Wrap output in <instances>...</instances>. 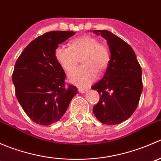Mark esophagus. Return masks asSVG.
<instances>
[{
	"label": "esophagus",
	"instance_id": "1",
	"mask_svg": "<svg viewBox=\"0 0 161 161\" xmlns=\"http://www.w3.org/2000/svg\"><path fill=\"white\" fill-rule=\"evenodd\" d=\"M89 90V89H83V88H79V91L80 92H86Z\"/></svg>",
	"mask_w": 161,
	"mask_h": 161
}]
</instances>
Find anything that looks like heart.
<instances>
[{
    "label": "heart",
    "instance_id": "heart-1",
    "mask_svg": "<svg viewBox=\"0 0 161 161\" xmlns=\"http://www.w3.org/2000/svg\"><path fill=\"white\" fill-rule=\"evenodd\" d=\"M54 56L64 71H71L82 60L83 65L69 75L71 82L80 87L89 86L108 68L110 53L105 45L100 43L97 38L83 36L71 40L69 47L59 46L55 49Z\"/></svg>",
    "mask_w": 161,
    "mask_h": 161
}]
</instances>
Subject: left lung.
<instances>
[{
	"instance_id": "obj_1",
	"label": "left lung",
	"mask_w": 161,
	"mask_h": 161,
	"mask_svg": "<svg viewBox=\"0 0 161 161\" xmlns=\"http://www.w3.org/2000/svg\"><path fill=\"white\" fill-rule=\"evenodd\" d=\"M107 40L111 60L103 79L92 86L100 99L93 107L97 120L106 125L123 122L136 111L142 91V69L134 50L108 30H94Z\"/></svg>"
}]
</instances>
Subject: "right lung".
<instances>
[{
	"label": "right lung",
	"instance_id": "right-lung-1",
	"mask_svg": "<svg viewBox=\"0 0 161 161\" xmlns=\"http://www.w3.org/2000/svg\"><path fill=\"white\" fill-rule=\"evenodd\" d=\"M72 31H51L40 36L24 49L12 74L15 95L32 121L50 125L67 111L78 90L66 85L65 73L54 56L58 45L75 35Z\"/></svg>",
	"mask_w": 161,
	"mask_h": 161
}]
</instances>
